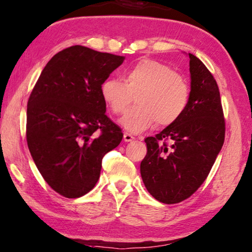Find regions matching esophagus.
Segmentation results:
<instances>
[{"mask_svg":"<svg viewBox=\"0 0 252 252\" xmlns=\"http://www.w3.org/2000/svg\"><path fill=\"white\" fill-rule=\"evenodd\" d=\"M123 139H125V141H126V143H129V141H132L134 139V137L131 133L125 132V134H123Z\"/></svg>","mask_w":252,"mask_h":252,"instance_id":"1","label":"esophagus"}]
</instances>
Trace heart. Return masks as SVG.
<instances>
[{"label": "heart", "mask_w": 252, "mask_h": 252, "mask_svg": "<svg viewBox=\"0 0 252 252\" xmlns=\"http://www.w3.org/2000/svg\"><path fill=\"white\" fill-rule=\"evenodd\" d=\"M125 82L106 79L100 94L113 114L121 115L136 94V106L121 119V126L133 133L143 132L155 122L166 126L184 114L189 101L187 81L171 67L153 59H143L123 73Z\"/></svg>", "instance_id": "b5f03b06"}]
</instances>
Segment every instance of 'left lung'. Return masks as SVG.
<instances>
[{"label":"left lung","instance_id":"left-lung-1","mask_svg":"<svg viewBox=\"0 0 252 252\" xmlns=\"http://www.w3.org/2000/svg\"><path fill=\"white\" fill-rule=\"evenodd\" d=\"M189 57L190 92L187 108L176 122L145 139L147 154L140 163L145 187L165 204L179 203L196 192L225 139L217 82L197 57Z\"/></svg>","mask_w":252,"mask_h":252}]
</instances>
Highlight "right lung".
Instances as JSON below:
<instances>
[{"label":"right lung","mask_w":252,"mask_h":252,"mask_svg":"<svg viewBox=\"0 0 252 252\" xmlns=\"http://www.w3.org/2000/svg\"><path fill=\"white\" fill-rule=\"evenodd\" d=\"M125 57L73 45L42 70L27 102L26 138L48 185L75 198L97 184L102 158L123 133L105 114L100 87Z\"/></svg>","instance_id":"right-lung-1"}]
</instances>
